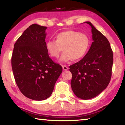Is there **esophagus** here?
Here are the masks:
<instances>
[{
  "label": "esophagus",
  "instance_id": "34e87169",
  "mask_svg": "<svg viewBox=\"0 0 125 125\" xmlns=\"http://www.w3.org/2000/svg\"><path fill=\"white\" fill-rule=\"evenodd\" d=\"M62 68L63 69V71H67V70H68V68L67 65H62Z\"/></svg>",
  "mask_w": 125,
  "mask_h": 125
}]
</instances>
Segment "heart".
I'll return each instance as SVG.
<instances>
[{
	"label": "heart",
	"instance_id": "1",
	"mask_svg": "<svg viewBox=\"0 0 125 125\" xmlns=\"http://www.w3.org/2000/svg\"><path fill=\"white\" fill-rule=\"evenodd\" d=\"M90 45L89 38L85 33L69 30L59 33L56 36V40H48L46 48L53 58H58L61 52L64 50L60 61L68 62L84 57L89 49Z\"/></svg>",
	"mask_w": 125,
	"mask_h": 125
}]
</instances>
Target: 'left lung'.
I'll list each match as a JSON object with an SVG mask.
<instances>
[{
	"instance_id": "8db88e82",
	"label": "left lung",
	"mask_w": 125,
	"mask_h": 125,
	"mask_svg": "<svg viewBox=\"0 0 125 125\" xmlns=\"http://www.w3.org/2000/svg\"><path fill=\"white\" fill-rule=\"evenodd\" d=\"M93 42L85 56L69 66L72 74L71 87L78 98L88 100L98 96L110 81L113 53L105 36L89 21Z\"/></svg>"
}]
</instances>
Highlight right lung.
Segmentation results:
<instances>
[{
  "instance_id": "add662e5",
  "label": "right lung",
  "mask_w": 125,
  "mask_h": 125,
  "mask_svg": "<svg viewBox=\"0 0 125 125\" xmlns=\"http://www.w3.org/2000/svg\"><path fill=\"white\" fill-rule=\"evenodd\" d=\"M47 27L32 24L15 42L11 57L15 80L29 99L41 101L51 95L62 68L50 58L46 48Z\"/></svg>"
}]
</instances>
